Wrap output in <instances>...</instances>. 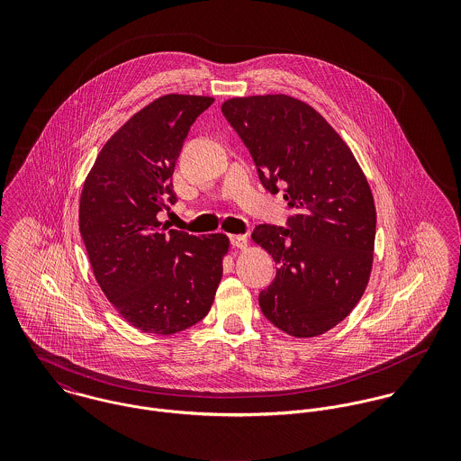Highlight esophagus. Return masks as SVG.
<instances>
[{
    "instance_id": "esophagus-1",
    "label": "esophagus",
    "mask_w": 461,
    "mask_h": 461,
    "mask_svg": "<svg viewBox=\"0 0 461 461\" xmlns=\"http://www.w3.org/2000/svg\"><path fill=\"white\" fill-rule=\"evenodd\" d=\"M229 240H230V243H232L236 249H241V250H243V249L249 247V238L243 236V234H230Z\"/></svg>"
}]
</instances>
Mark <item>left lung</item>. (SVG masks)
Listing matches in <instances>:
<instances>
[{
	"mask_svg": "<svg viewBox=\"0 0 461 461\" xmlns=\"http://www.w3.org/2000/svg\"><path fill=\"white\" fill-rule=\"evenodd\" d=\"M221 113L252 154L269 194L284 190L287 227L258 225L275 280L261 291L266 320L293 337L340 323L362 298L376 236V209L353 152L307 103L284 95L234 97Z\"/></svg>",
	"mask_w": 461,
	"mask_h": 461,
	"instance_id": "8db88e82",
	"label": "left lung"
}]
</instances>
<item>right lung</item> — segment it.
<instances>
[{
  "instance_id": "1",
  "label": "right lung",
  "mask_w": 461,
  "mask_h": 461,
  "mask_svg": "<svg viewBox=\"0 0 461 461\" xmlns=\"http://www.w3.org/2000/svg\"><path fill=\"white\" fill-rule=\"evenodd\" d=\"M163 95L101 149L79 200V232L97 284L134 329L170 335L211 309L229 250L225 234L168 229L158 212L176 203L172 176L192 124L212 104Z\"/></svg>"
}]
</instances>
